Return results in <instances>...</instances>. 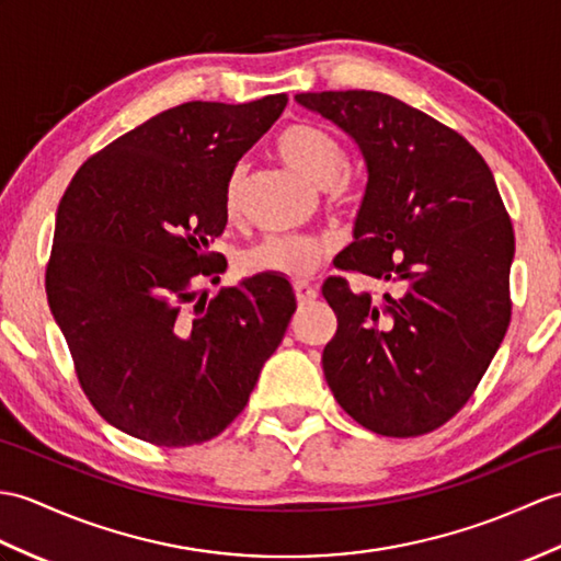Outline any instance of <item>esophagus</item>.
I'll use <instances>...</instances> for the list:
<instances>
[{
    "label": "esophagus",
    "instance_id": "34e87169",
    "mask_svg": "<svg viewBox=\"0 0 561 561\" xmlns=\"http://www.w3.org/2000/svg\"><path fill=\"white\" fill-rule=\"evenodd\" d=\"M318 298V289H312L308 284H296V301L301 306H308Z\"/></svg>",
    "mask_w": 561,
    "mask_h": 561
}]
</instances>
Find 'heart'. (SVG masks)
<instances>
[{
	"instance_id": "heart-1",
	"label": "heart",
	"mask_w": 561,
	"mask_h": 561,
	"mask_svg": "<svg viewBox=\"0 0 561 561\" xmlns=\"http://www.w3.org/2000/svg\"><path fill=\"white\" fill-rule=\"evenodd\" d=\"M277 158L308 184L332 188L346 169L342 142L316 124H291L275 138ZM245 167L233 169L225 188V213L233 217L241 207ZM330 253V243L316 237H270L241 257V267L251 275H277L306 279Z\"/></svg>"
}]
</instances>
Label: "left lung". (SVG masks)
Segmentation results:
<instances>
[{
  "label": "left lung",
  "mask_w": 561,
  "mask_h": 561,
  "mask_svg": "<svg viewBox=\"0 0 561 561\" xmlns=\"http://www.w3.org/2000/svg\"><path fill=\"white\" fill-rule=\"evenodd\" d=\"M356 142L366 195L342 270L382 298L322 284L336 334L322 370L340 407L385 437H415L471 399L512 318L514 229L485 160L457 131L373 90L296 95Z\"/></svg>",
  "instance_id": "8db88e82"
}]
</instances>
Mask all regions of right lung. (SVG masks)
<instances>
[{
	"mask_svg": "<svg viewBox=\"0 0 561 561\" xmlns=\"http://www.w3.org/2000/svg\"><path fill=\"white\" fill-rule=\"evenodd\" d=\"M286 95L186 102L78 169L59 203L47 304L104 421L160 447L217 437L243 411L296 310L291 284L255 275L213 301L210 243L227 227L233 167Z\"/></svg>",
	"mask_w": 561,
	"mask_h": 561,
	"instance_id": "add662e5",
	"label": "right lung"
}]
</instances>
